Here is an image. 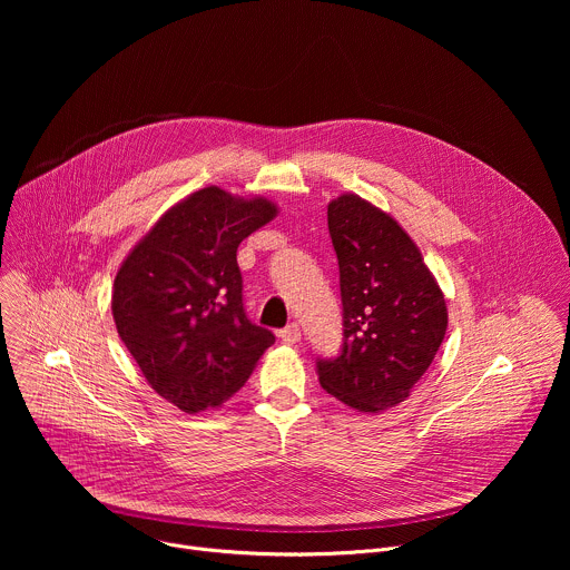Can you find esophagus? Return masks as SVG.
Masks as SVG:
<instances>
[{
  "label": "esophagus",
  "mask_w": 570,
  "mask_h": 570,
  "mask_svg": "<svg viewBox=\"0 0 570 570\" xmlns=\"http://www.w3.org/2000/svg\"><path fill=\"white\" fill-rule=\"evenodd\" d=\"M299 327L297 324L293 322V324H288V327H284L282 332H279V338H282V343H286V345H295V343H299Z\"/></svg>",
  "instance_id": "obj_1"
}]
</instances>
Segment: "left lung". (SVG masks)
<instances>
[{"label": "left lung", "instance_id": "left-lung-1", "mask_svg": "<svg viewBox=\"0 0 570 570\" xmlns=\"http://www.w3.org/2000/svg\"><path fill=\"white\" fill-rule=\"evenodd\" d=\"M341 271L343 350L317 361L320 385L358 413H381L411 396L449 324L440 284L415 240L356 194L327 207Z\"/></svg>", "mask_w": 570, "mask_h": 570}]
</instances>
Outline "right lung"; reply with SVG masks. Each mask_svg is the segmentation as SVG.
I'll return each instance as SVG.
<instances>
[{"label": "right lung", "instance_id": "add662e5", "mask_svg": "<svg viewBox=\"0 0 570 570\" xmlns=\"http://www.w3.org/2000/svg\"><path fill=\"white\" fill-rule=\"evenodd\" d=\"M277 216L268 198L205 187L176 203L117 271L112 317L148 385L194 415L243 387L275 343L243 308L238 243Z\"/></svg>", "mask_w": 570, "mask_h": 570}]
</instances>
